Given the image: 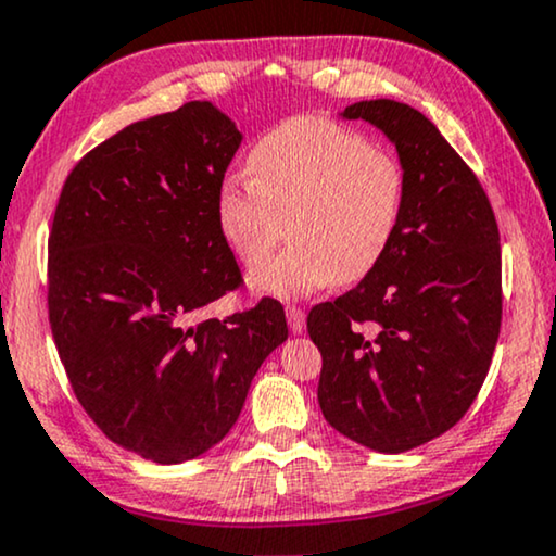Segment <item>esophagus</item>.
<instances>
[{
    "mask_svg": "<svg viewBox=\"0 0 556 556\" xmlns=\"http://www.w3.org/2000/svg\"><path fill=\"white\" fill-rule=\"evenodd\" d=\"M287 323H290V330L294 336H302V332H305V313H302L300 307H287Z\"/></svg>",
    "mask_w": 556,
    "mask_h": 556,
    "instance_id": "1",
    "label": "esophagus"
}]
</instances>
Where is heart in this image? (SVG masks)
I'll return each instance as SVG.
<instances>
[{"instance_id": "b5f03b06", "label": "heart", "mask_w": 556, "mask_h": 556, "mask_svg": "<svg viewBox=\"0 0 556 556\" xmlns=\"http://www.w3.org/2000/svg\"><path fill=\"white\" fill-rule=\"evenodd\" d=\"M251 175L216 195L218 231L241 262H256L291 218L293 243L258 262L251 290L294 300L332 282H358L394 243L404 213V169L389 152L323 116H298L258 139Z\"/></svg>"}]
</instances>
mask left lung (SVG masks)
Listing matches in <instances>:
<instances>
[{"instance_id": "obj_1", "label": "left lung", "mask_w": 556, "mask_h": 556, "mask_svg": "<svg viewBox=\"0 0 556 556\" xmlns=\"http://www.w3.org/2000/svg\"><path fill=\"white\" fill-rule=\"evenodd\" d=\"M396 147L404 213L394 243L351 292L309 309L323 417L383 455L440 438L476 402L501 330L498 226L478 177L421 111L351 103Z\"/></svg>"}]
</instances>
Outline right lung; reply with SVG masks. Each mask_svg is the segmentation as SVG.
<instances>
[{
	"mask_svg": "<svg viewBox=\"0 0 556 556\" xmlns=\"http://www.w3.org/2000/svg\"><path fill=\"white\" fill-rule=\"evenodd\" d=\"M241 139L211 101L142 118L73 167L55 208L48 307L65 374L111 442L160 465L216 447L290 336L269 298L192 323L241 282L216 220Z\"/></svg>",
	"mask_w": 556,
	"mask_h": 556,
	"instance_id": "right-lung-1",
	"label": "right lung"
}]
</instances>
